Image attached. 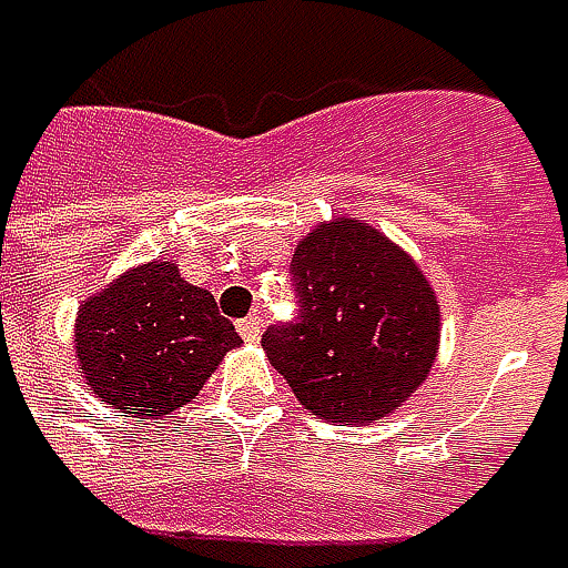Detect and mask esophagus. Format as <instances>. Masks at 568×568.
I'll return each instance as SVG.
<instances>
[{
  "label": "esophagus",
  "mask_w": 568,
  "mask_h": 568,
  "mask_svg": "<svg viewBox=\"0 0 568 568\" xmlns=\"http://www.w3.org/2000/svg\"><path fill=\"white\" fill-rule=\"evenodd\" d=\"M240 335L245 338V342H258L262 338V316L258 313H252V316H245V320H240Z\"/></svg>",
  "instance_id": "34e87169"
}]
</instances>
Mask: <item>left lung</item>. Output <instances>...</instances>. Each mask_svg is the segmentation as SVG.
Instances as JSON below:
<instances>
[{
	"label": "left lung",
	"mask_w": 568,
	"mask_h": 568,
	"mask_svg": "<svg viewBox=\"0 0 568 568\" xmlns=\"http://www.w3.org/2000/svg\"><path fill=\"white\" fill-rule=\"evenodd\" d=\"M297 320L262 335L300 406L326 422H377L428 377L440 338L432 284L409 255L352 216L294 252Z\"/></svg>",
	"instance_id": "8db88e82"
}]
</instances>
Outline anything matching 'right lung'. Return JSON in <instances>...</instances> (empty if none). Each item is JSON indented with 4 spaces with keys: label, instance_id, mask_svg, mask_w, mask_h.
<instances>
[{
    "label": "right lung",
    "instance_id": "right-lung-1",
    "mask_svg": "<svg viewBox=\"0 0 568 568\" xmlns=\"http://www.w3.org/2000/svg\"><path fill=\"white\" fill-rule=\"evenodd\" d=\"M236 345L211 291L187 284L172 262L130 268L75 316L79 374L101 403L133 418H169L191 403Z\"/></svg>",
    "mask_w": 568,
    "mask_h": 568
}]
</instances>
